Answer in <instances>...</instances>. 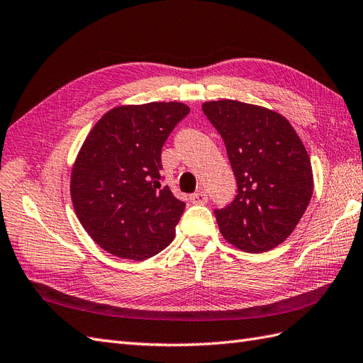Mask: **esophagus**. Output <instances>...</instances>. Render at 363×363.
<instances>
[{
	"label": "esophagus",
	"instance_id": "obj_1",
	"mask_svg": "<svg viewBox=\"0 0 363 363\" xmlns=\"http://www.w3.org/2000/svg\"><path fill=\"white\" fill-rule=\"evenodd\" d=\"M190 201L193 202V204H206V202L208 201V196L206 191L201 190V191L193 193V195L190 196Z\"/></svg>",
	"mask_w": 363,
	"mask_h": 363
}]
</instances>
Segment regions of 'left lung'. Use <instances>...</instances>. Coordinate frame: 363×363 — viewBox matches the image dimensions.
Wrapping results in <instances>:
<instances>
[{
  "mask_svg": "<svg viewBox=\"0 0 363 363\" xmlns=\"http://www.w3.org/2000/svg\"><path fill=\"white\" fill-rule=\"evenodd\" d=\"M225 143L237 196L215 216L223 237L250 254L271 250L296 229L313 196L308 151L291 123L263 106L218 100L202 105Z\"/></svg>",
  "mask_w": 363,
  "mask_h": 363,
  "instance_id": "1",
  "label": "left lung"
}]
</instances>
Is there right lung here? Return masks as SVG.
Masks as SVG:
<instances>
[{
	"label": "right lung",
	"mask_w": 363,
	"mask_h": 363,
	"mask_svg": "<svg viewBox=\"0 0 363 363\" xmlns=\"http://www.w3.org/2000/svg\"><path fill=\"white\" fill-rule=\"evenodd\" d=\"M189 113L179 102L119 106L83 142L71 174L72 204L89 237L109 254L142 261L173 241L185 202L162 187L161 153Z\"/></svg>",
	"instance_id": "obj_1"
}]
</instances>
